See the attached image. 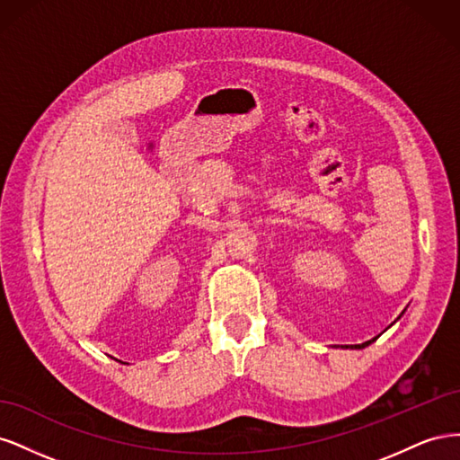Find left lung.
I'll use <instances>...</instances> for the list:
<instances>
[{
  "instance_id": "obj_1",
  "label": "left lung",
  "mask_w": 460,
  "mask_h": 460,
  "mask_svg": "<svg viewBox=\"0 0 460 460\" xmlns=\"http://www.w3.org/2000/svg\"><path fill=\"white\" fill-rule=\"evenodd\" d=\"M376 338H378V336H376ZM376 338H372L365 343H358V345H341V349H365V347H368L372 341H376Z\"/></svg>"
}]
</instances>
